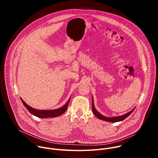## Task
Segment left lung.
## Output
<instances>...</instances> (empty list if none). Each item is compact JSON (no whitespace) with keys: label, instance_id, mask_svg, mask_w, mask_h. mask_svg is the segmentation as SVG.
<instances>
[{"label":"left lung","instance_id":"obj_1","mask_svg":"<svg viewBox=\"0 0 158 158\" xmlns=\"http://www.w3.org/2000/svg\"><path fill=\"white\" fill-rule=\"evenodd\" d=\"M92 104H93V108H92V110H93V113L94 114V115L99 119H101V120H103V121H107V122H111V123H116V122H119V121H123L124 119H125L127 117H128L132 112H133V110H134L135 107L131 110L130 112H128L127 113L125 114H123L122 116H115V117H107V116H105L102 114H101L100 112H99L94 107V100H93V97L92 96Z\"/></svg>","mask_w":158,"mask_h":158}]
</instances>
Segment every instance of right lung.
I'll list each match as a JSON object with an SVG mask.
<instances>
[{"label": "right lung", "mask_w": 158, "mask_h": 158, "mask_svg": "<svg viewBox=\"0 0 158 158\" xmlns=\"http://www.w3.org/2000/svg\"><path fill=\"white\" fill-rule=\"evenodd\" d=\"M71 97L69 98L68 101L67 102V103L64 106H63L60 108L56 109H51V110H40V109H36L35 108H32L30 106L27 105L22 98H20V99L22 103H23L24 106L26 107V109L29 110V112H31L32 114L39 118H48L58 117L61 114H62L64 112H65V111L67 109V107H68L69 102L71 99Z\"/></svg>", "instance_id": "1"}]
</instances>
